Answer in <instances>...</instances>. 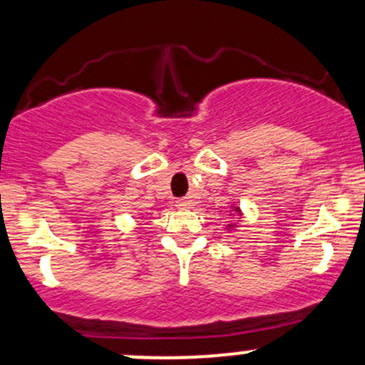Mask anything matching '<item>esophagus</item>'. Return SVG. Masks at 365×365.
<instances>
[{
	"instance_id": "34e87169",
	"label": "esophagus",
	"mask_w": 365,
	"mask_h": 365,
	"mask_svg": "<svg viewBox=\"0 0 365 365\" xmlns=\"http://www.w3.org/2000/svg\"><path fill=\"white\" fill-rule=\"evenodd\" d=\"M190 201L189 199H178V201H176V207H178V210H187V207H190Z\"/></svg>"
}]
</instances>
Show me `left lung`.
<instances>
[{"label":"left lung","instance_id":"1","mask_svg":"<svg viewBox=\"0 0 365 365\" xmlns=\"http://www.w3.org/2000/svg\"><path fill=\"white\" fill-rule=\"evenodd\" d=\"M228 216H237V222H232V223H228V225H227V230L228 232H235L239 228V223H241V220H242L241 207L235 206V204H230V210H228Z\"/></svg>","mask_w":365,"mask_h":365}]
</instances>
